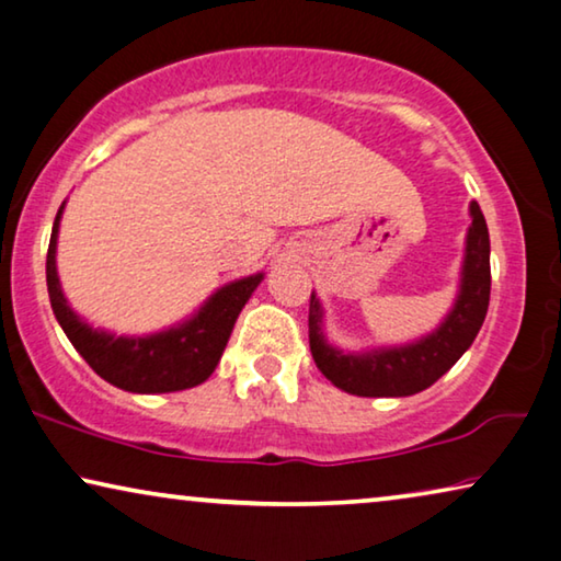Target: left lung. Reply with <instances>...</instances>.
Returning <instances> with one entry per match:
<instances>
[{
    "label": "left lung",
    "instance_id": "obj_1",
    "mask_svg": "<svg viewBox=\"0 0 561 561\" xmlns=\"http://www.w3.org/2000/svg\"><path fill=\"white\" fill-rule=\"evenodd\" d=\"M473 225L468 230L460 294L440 329L417 344L381 348L369 354H341L321 334V306L311 294L308 304V341L316 367L331 385L356 397H408L435 385L483 327L491 300V240L478 202H470Z\"/></svg>",
    "mask_w": 561,
    "mask_h": 561
}]
</instances>
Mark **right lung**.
Masks as SVG:
<instances>
[{
  "mask_svg": "<svg viewBox=\"0 0 561 561\" xmlns=\"http://www.w3.org/2000/svg\"><path fill=\"white\" fill-rule=\"evenodd\" d=\"M62 207L55 215L50 248H47V294L60 321L65 336L78 348V354L91 364L95 375L111 381L113 387L126 392L157 394V392H180V389L197 387L213 375L217 362L232 334L234 321L253 296L263 275L234 280L199 308V313L182 327L161 331L153 336H113L105 331H95L70 311L58 280L55 267V245H58Z\"/></svg>",
  "mask_w": 561,
  "mask_h": 561,
  "instance_id": "obj_1",
  "label": "right lung"
}]
</instances>
